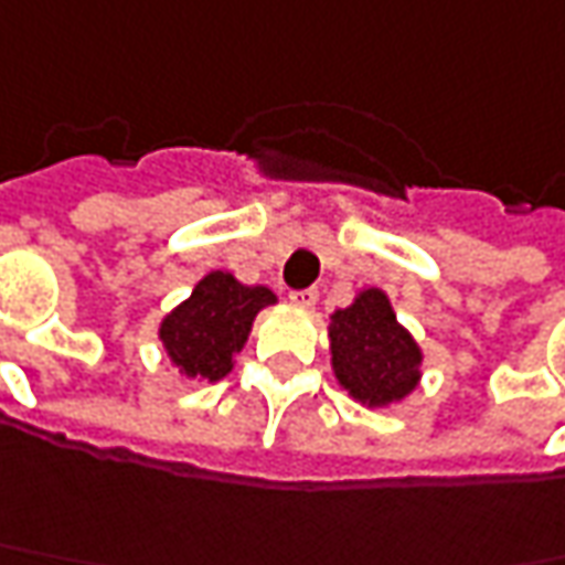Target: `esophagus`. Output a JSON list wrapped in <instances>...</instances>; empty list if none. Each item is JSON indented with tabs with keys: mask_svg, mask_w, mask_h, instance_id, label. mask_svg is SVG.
I'll list each match as a JSON object with an SVG mask.
<instances>
[{
	"mask_svg": "<svg viewBox=\"0 0 565 565\" xmlns=\"http://www.w3.org/2000/svg\"><path fill=\"white\" fill-rule=\"evenodd\" d=\"M319 300V290L316 287H306V290H290V302L300 306V309H312Z\"/></svg>",
	"mask_w": 565,
	"mask_h": 565,
	"instance_id": "34e87169",
	"label": "esophagus"
}]
</instances>
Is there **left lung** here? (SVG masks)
<instances>
[{
    "label": "left lung",
    "instance_id": "obj_1",
    "mask_svg": "<svg viewBox=\"0 0 565 565\" xmlns=\"http://www.w3.org/2000/svg\"><path fill=\"white\" fill-rule=\"evenodd\" d=\"M331 362L343 387L369 406L403 399L418 381L416 341L397 324L387 297L369 287L331 316Z\"/></svg>",
    "mask_w": 565,
    "mask_h": 565
}]
</instances>
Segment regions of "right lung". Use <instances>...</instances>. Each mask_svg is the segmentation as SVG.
<instances>
[{"instance_id":"right-lung-1","label":"right lung","mask_w":565,"mask_h":565,"mask_svg":"<svg viewBox=\"0 0 565 565\" xmlns=\"http://www.w3.org/2000/svg\"><path fill=\"white\" fill-rule=\"evenodd\" d=\"M268 302H275L268 287H246L234 275L212 271L162 321L159 338L186 379L218 381L231 372V356L241 353L249 324Z\"/></svg>"}]
</instances>
